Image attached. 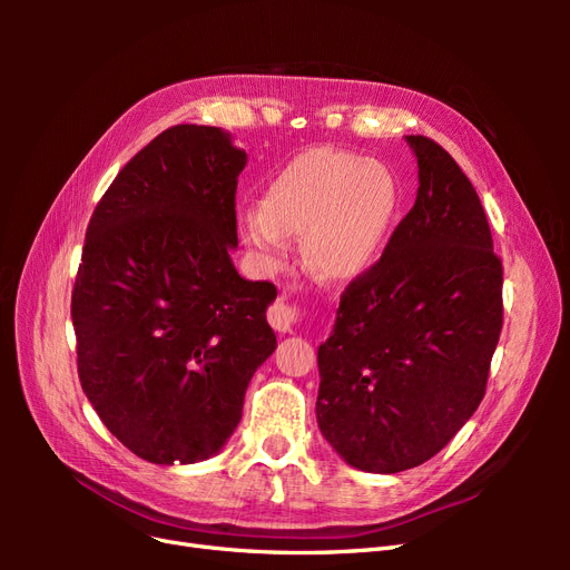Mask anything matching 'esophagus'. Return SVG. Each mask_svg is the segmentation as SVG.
<instances>
[{
    "label": "esophagus",
    "mask_w": 570,
    "mask_h": 570,
    "mask_svg": "<svg viewBox=\"0 0 570 570\" xmlns=\"http://www.w3.org/2000/svg\"><path fill=\"white\" fill-rule=\"evenodd\" d=\"M297 321H299V312H297V306L292 304L289 299L278 297V299L271 304V308H268V323L278 333H289L292 327L297 325Z\"/></svg>",
    "instance_id": "34e87169"
}]
</instances>
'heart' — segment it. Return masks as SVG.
<instances>
[{
  "instance_id": "1",
  "label": "heart",
  "mask_w": 570,
  "mask_h": 570,
  "mask_svg": "<svg viewBox=\"0 0 570 570\" xmlns=\"http://www.w3.org/2000/svg\"><path fill=\"white\" fill-rule=\"evenodd\" d=\"M400 212L402 185L387 164L314 147L271 178L262 206L239 214V230L268 264L281 262L289 235H302L306 266L347 283L381 258Z\"/></svg>"
}]
</instances>
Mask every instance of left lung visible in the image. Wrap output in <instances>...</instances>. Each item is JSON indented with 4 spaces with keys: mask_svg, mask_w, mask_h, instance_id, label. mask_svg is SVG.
I'll list each match as a JSON object with an SVG mask.
<instances>
[{
    "mask_svg": "<svg viewBox=\"0 0 570 570\" xmlns=\"http://www.w3.org/2000/svg\"><path fill=\"white\" fill-rule=\"evenodd\" d=\"M406 142L416 204L344 287L318 347V428L368 473L421 465L459 433L485 396L504 323V268L475 187L435 140Z\"/></svg>",
    "mask_w": 570,
    "mask_h": 570,
    "instance_id": "left-lung-1",
    "label": "left lung"
}]
</instances>
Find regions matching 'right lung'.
<instances>
[{
	"mask_svg": "<svg viewBox=\"0 0 570 570\" xmlns=\"http://www.w3.org/2000/svg\"><path fill=\"white\" fill-rule=\"evenodd\" d=\"M245 164L220 128H168L120 168L85 233L71 295L80 385L151 463L216 454L275 350L278 289L230 262Z\"/></svg>",
	"mask_w": 570,
	"mask_h": 570,
	"instance_id": "right-lung-1",
	"label": "right lung"
}]
</instances>
